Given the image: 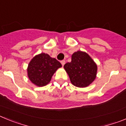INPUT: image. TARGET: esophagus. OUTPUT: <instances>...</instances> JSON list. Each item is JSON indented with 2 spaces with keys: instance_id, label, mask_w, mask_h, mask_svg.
Listing matches in <instances>:
<instances>
[{
  "instance_id": "34e87169",
  "label": "esophagus",
  "mask_w": 126,
  "mask_h": 126,
  "mask_svg": "<svg viewBox=\"0 0 126 126\" xmlns=\"http://www.w3.org/2000/svg\"><path fill=\"white\" fill-rule=\"evenodd\" d=\"M61 64H62V65L64 66V65L65 64V61H64V60H62V61H61Z\"/></svg>"
}]
</instances>
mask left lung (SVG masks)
<instances>
[{"mask_svg":"<svg viewBox=\"0 0 126 126\" xmlns=\"http://www.w3.org/2000/svg\"><path fill=\"white\" fill-rule=\"evenodd\" d=\"M64 67L72 84L77 87H86L96 78L97 65L85 52H74L71 62L66 63Z\"/></svg>","mask_w":126,"mask_h":126,"instance_id":"8db88e82","label":"left lung"}]
</instances>
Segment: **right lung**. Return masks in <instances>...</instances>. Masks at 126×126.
I'll list each match as a JSON object with an SVG mask.
<instances>
[{"label": "right lung", "instance_id": "right-lung-1", "mask_svg": "<svg viewBox=\"0 0 126 126\" xmlns=\"http://www.w3.org/2000/svg\"><path fill=\"white\" fill-rule=\"evenodd\" d=\"M61 67L62 65L57 60L47 53H42L30 61L28 76L33 84L43 86L49 83L54 73Z\"/></svg>", "mask_w": 126, "mask_h": 126}]
</instances>
